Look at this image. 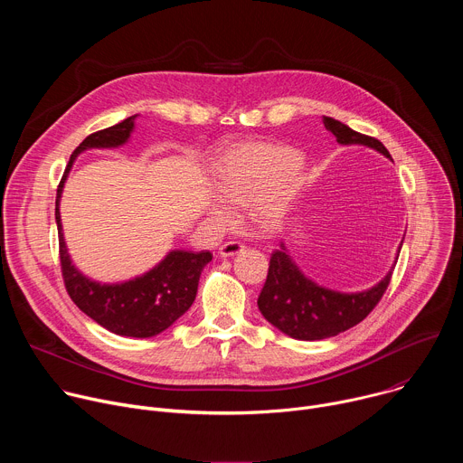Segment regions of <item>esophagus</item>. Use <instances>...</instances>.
I'll return each instance as SVG.
<instances>
[{
    "label": "esophagus",
    "instance_id": "obj_1",
    "mask_svg": "<svg viewBox=\"0 0 463 463\" xmlns=\"http://www.w3.org/2000/svg\"><path fill=\"white\" fill-rule=\"evenodd\" d=\"M243 250V243H240V241H225L222 247H220V256L222 258H227V256H234V254H238V252H241Z\"/></svg>",
    "mask_w": 463,
    "mask_h": 463
}]
</instances>
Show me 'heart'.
<instances>
[{
    "instance_id": "heart-1",
    "label": "heart",
    "mask_w": 463,
    "mask_h": 463,
    "mask_svg": "<svg viewBox=\"0 0 463 463\" xmlns=\"http://www.w3.org/2000/svg\"><path fill=\"white\" fill-rule=\"evenodd\" d=\"M302 159L284 145L245 143L229 148L214 163V186L222 197L234 203H250L261 225L275 227L284 220L293 200L291 181ZM211 218L223 223L231 218L229 207L214 200Z\"/></svg>"
}]
</instances>
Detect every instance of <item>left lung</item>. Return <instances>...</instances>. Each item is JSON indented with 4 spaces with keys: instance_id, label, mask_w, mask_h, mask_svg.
<instances>
[{
    "instance_id": "obj_1",
    "label": "left lung",
    "mask_w": 463,
    "mask_h": 463,
    "mask_svg": "<svg viewBox=\"0 0 463 463\" xmlns=\"http://www.w3.org/2000/svg\"><path fill=\"white\" fill-rule=\"evenodd\" d=\"M324 126L337 137L339 145H363L390 159L381 141L363 136L350 126L324 117ZM403 241L398 247V256ZM393 268L373 288L359 293H341L322 288L304 277L282 243L271 254L268 280L258 297V309L275 327L298 341H320L335 337L354 327L379 304Z\"/></svg>"
}]
</instances>
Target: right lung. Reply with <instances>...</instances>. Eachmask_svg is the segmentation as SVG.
I'll use <instances>...</instances> for the list:
<instances>
[{
  "label": "right lung",
  "instance_id": "obj_1",
  "mask_svg": "<svg viewBox=\"0 0 463 463\" xmlns=\"http://www.w3.org/2000/svg\"><path fill=\"white\" fill-rule=\"evenodd\" d=\"M136 117L131 115L115 126L95 131L77 146L56 190L54 218L61 277L71 300L111 334L146 339L165 332L192 306L202 271L213 260V254L209 250H170L165 260L143 277L122 284H99L84 277L71 263L60 220L61 188L79 154L88 148H117L124 145L134 131Z\"/></svg>",
  "mask_w": 463,
  "mask_h": 463
}]
</instances>
